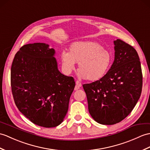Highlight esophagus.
<instances>
[{"instance_id": "34e87169", "label": "esophagus", "mask_w": 150, "mask_h": 150, "mask_svg": "<svg viewBox=\"0 0 150 150\" xmlns=\"http://www.w3.org/2000/svg\"><path fill=\"white\" fill-rule=\"evenodd\" d=\"M76 86H75V90L76 91V90H78L82 86V84L81 82H79V81H76Z\"/></svg>"}]
</instances>
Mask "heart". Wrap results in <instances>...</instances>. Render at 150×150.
<instances>
[{"mask_svg": "<svg viewBox=\"0 0 150 150\" xmlns=\"http://www.w3.org/2000/svg\"><path fill=\"white\" fill-rule=\"evenodd\" d=\"M62 68L67 74H71L79 63L78 70L81 78L89 81L101 79L109 68L111 55L95 41H80L73 43L69 52L62 51L61 54Z\"/></svg>", "mask_w": 150, "mask_h": 150, "instance_id": "obj_1", "label": "heart"}]
</instances>
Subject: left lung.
<instances>
[{"label":"left lung","instance_id":"1","mask_svg":"<svg viewBox=\"0 0 150 150\" xmlns=\"http://www.w3.org/2000/svg\"><path fill=\"white\" fill-rule=\"evenodd\" d=\"M114 43V61L109 70L100 80L83 85L91 117L98 123L107 125L120 122L132 112L142 87L137 51L120 39Z\"/></svg>","mask_w":150,"mask_h":150}]
</instances>
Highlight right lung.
Listing matches in <instances>:
<instances>
[{
	"instance_id": "1",
	"label": "right lung",
	"mask_w": 150,
	"mask_h": 150,
	"mask_svg": "<svg viewBox=\"0 0 150 150\" xmlns=\"http://www.w3.org/2000/svg\"><path fill=\"white\" fill-rule=\"evenodd\" d=\"M54 54L47 44L25 45L15 54L11 68L16 107L31 122L45 128L63 121L75 86L72 76L59 71Z\"/></svg>"
}]
</instances>
